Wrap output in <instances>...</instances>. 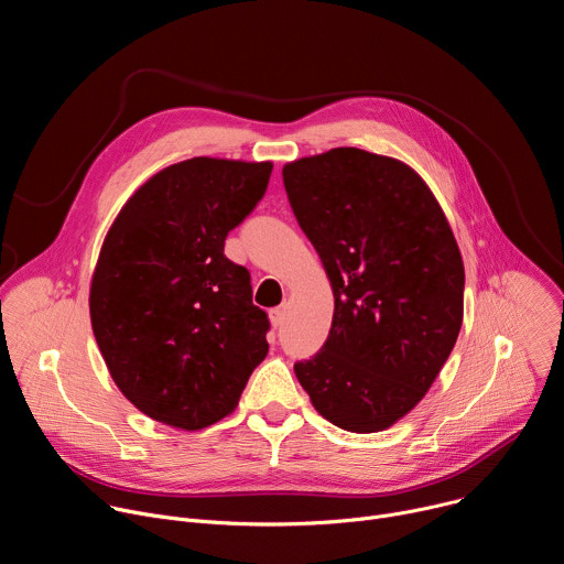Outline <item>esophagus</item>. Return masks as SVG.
<instances>
[{
	"instance_id": "1",
	"label": "esophagus",
	"mask_w": 564,
	"mask_h": 564,
	"mask_svg": "<svg viewBox=\"0 0 564 564\" xmlns=\"http://www.w3.org/2000/svg\"><path fill=\"white\" fill-rule=\"evenodd\" d=\"M270 321H272V326H274V328L283 326V321H285V305L270 310Z\"/></svg>"
}]
</instances>
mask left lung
<instances>
[{"label":"left lung","mask_w":564,"mask_h":564,"mask_svg":"<svg viewBox=\"0 0 564 564\" xmlns=\"http://www.w3.org/2000/svg\"><path fill=\"white\" fill-rule=\"evenodd\" d=\"M283 185L335 294L326 344L294 372L335 426L383 431L426 394L462 328L451 225L409 165L355 147L294 160Z\"/></svg>","instance_id":"8db88e82"}]
</instances>
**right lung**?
I'll return each mask as SVG.
<instances>
[{
    "instance_id": "add662e5",
    "label": "right lung",
    "mask_w": 564,
    "mask_h": 564,
    "mask_svg": "<svg viewBox=\"0 0 564 564\" xmlns=\"http://www.w3.org/2000/svg\"><path fill=\"white\" fill-rule=\"evenodd\" d=\"M272 163L192 158L147 181L111 225L91 283V326L131 404L198 431L229 415L268 355L270 318L227 234L263 198Z\"/></svg>"
}]
</instances>
